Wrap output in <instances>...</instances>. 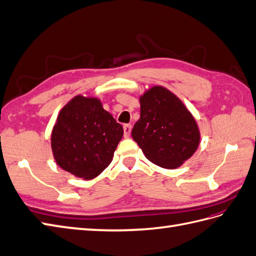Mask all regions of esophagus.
I'll list each match as a JSON object with an SVG mask.
<instances>
[{
	"label": "esophagus",
	"mask_w": 256,
	"mask_h": 256,
	"mask_svg": "<svg viewBox=\"0 0 256 256\" xmlns=\"http://www.w3.org/2000/svg\"><path fill=\"white\" fill-rule=\"evenodd\" d=\"M132 124H124V138H129V136H130V132H132Z\"/></svg>",
	"instance_id": "esophagus-1"
}]
</instances>
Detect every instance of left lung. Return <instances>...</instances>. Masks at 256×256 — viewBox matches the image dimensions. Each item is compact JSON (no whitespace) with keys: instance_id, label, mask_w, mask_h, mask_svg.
Masks as SVG:
<instances>
[{"instance_id":"obj_1","label":"left lung","mask_w":256,"mask_h":256,"mask_svg":"<svg viewBox=\"0 0 256 256\" xmlns=\"http://www.w3.org/2000/svg\"><path fill=\"white\" fill-rule=\"evenodd\" d=\"M140 118L132 138L146 158L160 167L174 170L189 160L200 144L196 120L176 94L154 86L139 98Z\"/></svg>"}]
</instances>
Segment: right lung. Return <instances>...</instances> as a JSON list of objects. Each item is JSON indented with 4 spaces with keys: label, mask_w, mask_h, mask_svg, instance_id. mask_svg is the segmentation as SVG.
<instances>
[{
    "label": "right lung",
    "mask_w": 256,
    "mask_h": 256,
    "mask_svg": "<svg viewBox=\"0 0 256 256\" xmlns=\"http://www.w3.org/2000/svg\"><path fill=\"white\" fill-rule=\"evenodd\" d=\"M124 129L98 98L76 96L60 110L51 134L53 156L62 170L90 180L114 156Z\"/></svg>",
    "instance_id": "1"
}]
</instances>
